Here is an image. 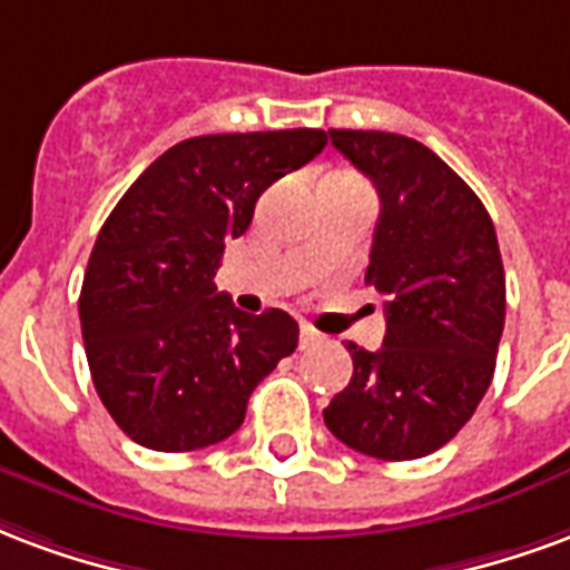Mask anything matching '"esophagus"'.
Segmentation results:
<instances>
[{"instance_id": "obj_1", "label": "esophagus", "mask_w": 570, "mask_h": 570, "mask_svg": "<svg viewBox=\"0 0 570 570\" xmlns=\"http://www.w3.org/2000/svg\"><path fill=\"white\" fill-rule=\"evenodd\" d=\"M318 340H322V336H318V331H315V327L301 325V348L315 346V343H318Z\"/></svg>"}]
</instances>
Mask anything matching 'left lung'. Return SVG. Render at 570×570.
Here are the masks:
<instances>
[{
  "label": "left lung",
  "instance_id": "left-lung-1",
  "mask_svg": "<svg viewBox=\"0 0 570 570\" xmlns=\"http://www.w3.org/2000/svg\"><path fill=\"white\" fill-rule=\"evenodd\" d=\"M331 142L380 194L364 279L385 297V340L376 352L346 343L355 371L325 425L371 459H422L459 434L495 373L507 306L495 224L416 139L331 130Z\"/></svg>",
  "mask_w": 570,
  "mask_h": 570
}]
</instances>
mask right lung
Listing matches in <instances>:
<instances>
[{"mask_svg":"<svg viewBox=\"0 0 570 570\" xmlns=\"http://www.w3.org/2000/svg\"><path fill=\"white\" fill-rule=\"evenodd\" d=\"M325 145L309 127L194 136L160 154L106 218L78 315L99 401L139 446L227 440L257 382L297 348L288 313H239L212 279L257 197Z\"/></svg>","mask_w":570,"mask_h":570,"instance_id":"1","label":"right lung"}]
</instances>
